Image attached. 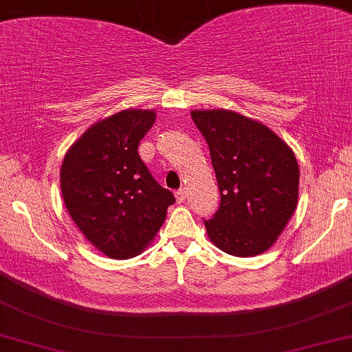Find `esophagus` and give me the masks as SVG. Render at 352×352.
<instances>
[{
  "label": "esophagus",
  "mask_w": 352,
  "mask_h": 352,
  "mask_svg": "<svg viewBox=\"0 0 352 352\" xmlns=\"http://www.w3.org/2000/svg\"><path fill=\"white\" fill-rule=\"evenodd\" d=\"M175 199L177 202H184L185 199H187V190L185 188H180V190L175 192Z\"/></svg>",
  "instance_id": "obj_1"
}]
</instances>
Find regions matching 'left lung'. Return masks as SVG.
I'll use <instances>...</instances> for the list:
<instances>
[{"label": "left lung", "mask_w": 352, "mask_h": 352, "mask_svg": "<svg viewBox=\"0 0 352 352\" xmlns=\"http://www.w3.org/2000/svg\"><path fill=\"white\" fill-rule=\"evenodd\" d=\"M206 138L220 190L208 239L235 257H252L276 244L296 212L299 165L292 148L269 126L235 111L192 110Z\"/></svg>", "instance_id": "obj_1"}]
</instances>
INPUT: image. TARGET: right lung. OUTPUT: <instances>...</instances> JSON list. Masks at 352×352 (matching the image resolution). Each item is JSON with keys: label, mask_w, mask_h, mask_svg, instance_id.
<instances>
[{"label": "right lung", "mask_w": 352, "mask_h": 352, "mask_svg": "<svg viewBox=\"0 0 352 352\" xmlns=\"http://www.w3.org/2000/svg\"><path fill=\"white\" fill-rule=\"evenodd\" d=\"M153 110L129 108L94 123L60 170L65 207L91 245L111 258L135 257L153 241L175 197L138 155Z\"/></svg>", "instance_id": "obj_1"}]
</instances>
